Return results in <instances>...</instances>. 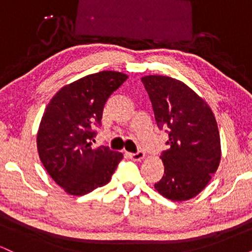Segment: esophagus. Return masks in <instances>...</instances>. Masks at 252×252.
<instances>
[{
	"mask_svg": "<svg viewBox=\"0 0 252 252\" xmlns=\"http://www.w3.org/2000/svg\"><path fill=\"white\" fill-rule=\"evenodd\" d=\"M144 156H146V154H144V152H141V150L137 153H130L129 154V158L134 161H141L142 158H144Z\"/></svg>",
	"mask_w": 252,
	"mask_h": 252,
	"instance_id": "1",
	"label": "esophagus"
}]
</instances>
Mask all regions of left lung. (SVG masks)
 I'll use <instances>...</instances> for the list:
<instances>
[{"label": "left lung", "instance_id": "8db88e82", "mask_svg": "<svg viewBox=\"0 0 252 252\" xmlns=\"http://www.w3.org/2000/svg\"><path fill=\"white\" fill-rule=\"evenodd\" d=\"M146 88L158 129H166L168 149L161 153L164 174L154 185L164 198L185 201L209 184L220 162V136L207 103L174 78L146 76Z\"/></svg>", "mask_w": 252, "mask_h": 252}]
</instances>
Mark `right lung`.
<instances>
[{"label": "right lung", "instance_id": "obj_1", "mask_svg": "<svg viewBox=\"0 0 252 252\" xmlns=\"http://www.w3.org/2000/svg\"><path fill=\"white\" fill-rule=\"evenodd\" d=\"M121 72L102 71L63 86L48 103L37 130V152L51 178L72 195H84L111 180L122 153L94 148L108 98L126 82Z\"/></svg>", "mask_w": 252, "mask_h": 252}]
</instances>
